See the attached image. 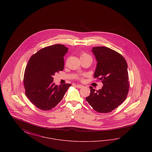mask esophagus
<instances>
[{
  "label": "esophagus",
  "mask_w": 152,
  "mask_h": 152,
  "mask_svg": "<svg viewBox=\"0 0 152 152\" xmlns=\"http://www.w3.org/2000/svg\"><path fill=\"white\" fill-rule=\"evenodd\" d=\"M76 87H77V88H83V86H81V85L77 84V85H76Z\"/></svg>",
  "instance_id": "obj_1"
}]
</instances>
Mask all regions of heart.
<instances>
[{"mask_svg": "<svg viewBox=\"0 0 152 152\" xmlns=\"http://www.w3.org/2000/svg\"><path fill=\"white\" fill-rule=\"evenodd\" d=\"M89 56V55H87V53H86L83 52V53H82L81 54V55H80V58L84 57V56Z\"/></svg>", "mask_w": 152, "mask_h": 152, "instance_id": "1", "label": "heart"}]
</instances>
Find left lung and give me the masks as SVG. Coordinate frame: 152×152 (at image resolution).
<instances>
[{
	"label": "left lung",
	"instance_id": "left-lung-1",
	"mask_svg": "<svg viewBox=\"0 0 152 152\" xmlns=\"http://www.w3.org/2000/svg\"><path fill=\"white\" fill-rule=\"evenodd\" d=\"M92 51L97 61L94 77L104 86L98 91L89 87L86 101L97 112L109 113L121 104L128 94V64L121 54L108 47H94Z\"/></svg>",
	"mask_w": 152,
	"mask_h": 152
}]
</instances>
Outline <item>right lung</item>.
I'll list each match as a JSON object with an SVG mask.
<instances>
[{
  "label": "right lung",
  "mask_w": 152,
  "mask_h": 152,
  "mask_svg": "<svg viewBox=\"0 0 152 152\" xmlns=\"http://www.w3.org/2000/svg\"><path fill=\"white\" fill-rule=\"evenodd\" d=\"M68 48L55 44L37 51L30 58L24 75V86L29 101L37 108L49 110L63 99L70 84L55 85L53 76L63 71Z\"/></svg>",
  "instance_id": "obj_1"
}]
</instances>
